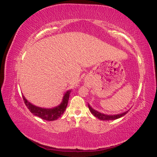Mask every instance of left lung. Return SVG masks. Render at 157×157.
Instances as JSON below:
<instances>
[{
  "instance_id": "1",
  "label": "left lung",
  "mask_w": 157,
  "mask_h": 157,
  "mask_svg": "<svg viewBox=\"0 0 157 157\" xmlns=\"http://www.w3.org/2000/svg\"><path fill=\"white\" fill-rule=\"evenodd\" d=\"M88 108L90 109V111L92 113V115L95 116L96 117L98 118L101 120H103V121H109V120H115L117 119H119L121 117L124 116L127 113L128 111H125V113H122L121 114H118V115H105L102 114L101 113H99L97 111H95L94 109H93L90 105H88Z\"/></svg>"
}]
</instances>
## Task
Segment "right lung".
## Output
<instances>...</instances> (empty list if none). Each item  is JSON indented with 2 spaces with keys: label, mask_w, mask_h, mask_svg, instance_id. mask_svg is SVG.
Listing matches in <instances>:
<instances>
[{
  "label": "right lung",
  "mask_w": 157,
  "mask_h": 157,
  "mask_svg": "<svg viewBox=\"0 0 157 157\" xmlns=\"http://www.w3.org/2000/svg\"><path fill=\"white\" fill-rule=\"evenodd\" d=\"M70 93H71V90L67 92L64 96H63V101L61 103V105L52 109H43L33 105L30 102H28L27 100L23 96V99L28 109L34 115L38 116L42 119L46 120V121H55V120L60 117L65 111V109L67 106Z\"/></svg>",
  "instance_id": "right-lung-1"
}]
</instances>
